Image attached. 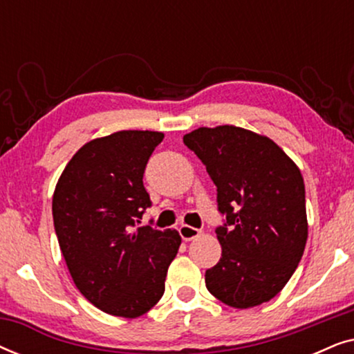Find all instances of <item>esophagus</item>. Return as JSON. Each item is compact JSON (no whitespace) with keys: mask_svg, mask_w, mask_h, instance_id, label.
<instances>
[{"mask_svg":"<svg viewBox=\"0 0 354 354\" xmlns=\"http://www.w3.org/2000/svg\"><path fill=\"white\" fill-rule=\"evenodd\" d=\"M178 234H180V236L183 240H193V239H196L198 235L201 234V230L200 229H195V227H192V225H187V224H182L180 227H178Z\"/></svg>","mask_w":354,"mask_h":354,"instance_id":"34e87169","label":"esophagus"}]
</instances>
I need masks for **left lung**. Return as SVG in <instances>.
<instances>
[{
    "label": "left lung",
    "mask_w": 354,
    "mask_h": 354,
    "mask_svg": "<svg viewBox=\"0 0 354 354\" xmlns=\"http://www.w3.org/2000/svg\"><path fill=\"white\" fill-rule=\"evenodd\" d=\"M183 143L206 166L224 216L216 227L222 256L206 270V288L232 308L269 301L292 277L306 246L301 172L272 140L234 125L200 127Z\"/></svg>",
    "instance_id": "obj_1"
}]
</instances>
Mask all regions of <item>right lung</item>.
I'll return each mask as SVG.
<instances>
[{
	"label": "right lung",
	"instance_id": "add662e5",
	"mask_svg": "<svg viewBox=\"0 0 354 354\" xmlns=\"http://www.w3.org/2000/svg\"><path fill=\"white\" fill-rule=\"evenodd\" d=\"M161 132L122 130L74 154L53 196V221L75 287L101 311L138 317L164 295L177 230L138 227L151 200L143 174Z\"/></svg>",
	"mask_w": 354,
	"mask_h": 354
}]
</instances>
